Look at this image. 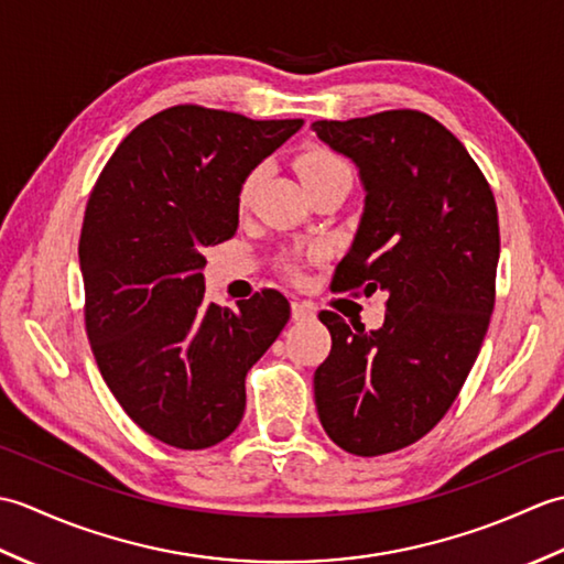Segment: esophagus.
I'll use <instances>...</instances> for the list:
<instances>
[{
  "label": "esophagus",
  "mask_w": 564,
  "mask_h": 564,
  "mask_svg": "<svg viewBox=\"0 0 564 564\" xmlns=\"http://www.w3.org/2000/svg\"><path fill=\"white\" fill-rule=\"evenodd\" d=\"M291 313H293V319H295V322H313V319L317 317L313 305H307V303H293Z\"/></svg>",
  "instance_id": "34e87169"
}]
</instances>
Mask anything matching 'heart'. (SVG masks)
<instances>
[{
    "mask_svg": "<svg viewBox=\"0 0 564 564\" xmlns=\"http://www.w3.org/2000/svg\"><path fill=\"white\" fill-rule=\"evenodd\" d=\"M295 166H297V172H301L303 182H307V178H313L317 174H325V172L334 170V166H341V160L337 158V154H332L325 148H307L301 154V158L295 160ZM257 178H259L257 172L247 174L242 186H239V206H247V203H249L251 194H254Z\"/></svg>",
    "mask_w": 564,
    "mask_h": 564,
    "instance_id": "obj_1",
    "label": "heart"
}]
</instances>
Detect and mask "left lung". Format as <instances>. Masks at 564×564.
<instances>
[{
  "label": "left lung",
  "instance_id": "1",
  "mask_svg": "<svg viewBox=\"0 0 564 564\" xmlns=\"http://www.w3.org/2000/svg\"><path fill=\"white\" fill-rule=\"evenodd\" d=\"M313 130L356 164L366 194L337 291L388 293L380 329L319 315L332 334L315 370L322 429L368 458L429 434L458 398L495 310L497 203L463 142L422 111Z\"/></svg>",
  "mask_w": 564,
  "mask_h": 564
}]
</instances>
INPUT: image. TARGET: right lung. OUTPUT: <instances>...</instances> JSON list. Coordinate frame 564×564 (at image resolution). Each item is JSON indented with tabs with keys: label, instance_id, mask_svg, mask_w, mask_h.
<instances>
[{
	"label": "right lung",
	"instance_id": "add662e5",
	"mask_svg": "<svg viewBox=\"0 0 564 564\" xmlns=\"http://www.w3.org/2000/svg\"><path fill=\"white\" fill-rule=\"evenodd\" d=\"M303 118L172 106L104 166L79 237L94 358L126 414L166 446L200 451L242 422L247 370L291 317L279 291L206 301L208 247L237 232L239 186Z\"/></svg>",
	"mask_w": 564,
	"mask_h": 564
}]
</instances>
